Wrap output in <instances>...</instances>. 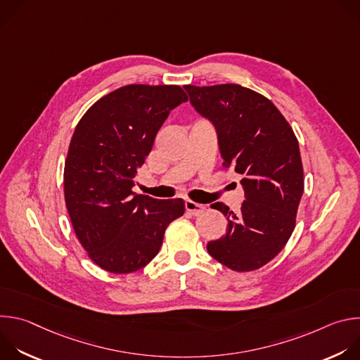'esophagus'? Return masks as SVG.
I'll return each instance as SVG.
<instances>
[{
    "label": "esophagus",
    "mask_w": 360,
    "mask_h": 360,
    "mask_svg": "<svg viewBox=\"0 0 360 360\" xmlns=\"http://www.w3.org/2000/svg\"><path fill=\"white\" fill-rule=\"evenodd\" d=\"M185 210L191 214V215H200L202 212H203V210H205V207L203 205H200V203H196V202H193V200H185Z\"/></svg>",
    "instance_id": "1"
}]
</instances>
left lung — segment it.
Segmentation results:
<instances>
[{"mask_svg": "<svg viewBox=\"0 0 360 360\" xmlns=\"http://www.w3.org/2000/svg\"><path fill=\"white\" fill-rule=\"evenodd\" d=\"M192 107L218 135L224 165L243 175L238 214L222 202L211 208L228 217L226 233L207 249L236 272L259 269L289 240L303 193L299 143L289 122L264 95L238 84L184 86Z\"/></svg>", "mask_w": 360, "mask_h": 360, "instance_id": "left-lung-1", "label": "left lung"}]
</instances>
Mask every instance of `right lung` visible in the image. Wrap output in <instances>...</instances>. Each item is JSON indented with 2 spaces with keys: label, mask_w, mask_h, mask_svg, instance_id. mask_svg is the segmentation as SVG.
<instances>
[{
  "label": "right lung",
  "mask_w": 360,
  "mask_h": 360,
  "mask_svg": "<svg viewBox=\"0 0 360 360\" xmlns=\"http://www.w3.org/2000/svg\"><path fill=\"white\" fill-rule=\"evenodd\" d=\"M186 94L178 85L132 84L98 99L79 120L64 168L65 205L89 258L112 274L148 265L168 225L184 215L182 199L132 192L169 112Z\"/></svg>",
  "instance_id": "1"
}]
</instances>
